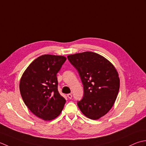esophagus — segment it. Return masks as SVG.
Wrapping results in <instances>:
<instances>
[{"mask_svg":"<svg viewBox=\"0 0 146 146\" xmlns=\"http://www.w3.org/2000/svg\"><path fill=\"white\" fill-rule=\"evenodd\" d=\"M67 97L69 98V99H71V98H72V94H67Z\"/></svg>","mask_w":146,"mask_h":146,"instance_id":"34e87169","label":"esophagus"}]
</instances>
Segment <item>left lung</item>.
I'll list each match as a JSON object with an SVG mask.
<instances>
[{"instance_id": "1", "label": "left lung", "mask_w": 146, "mask_h": 146, "mask_svg": "<svg viewBox=\"0 0 146 146\" xmlns=\"http://www.w3.org/2000/svg\"><path fill=\"white\" fill-rule=\"evenodd\" d=\"M78 71L84 86V96L77 105L86 117L98 120L110 110L117 99L120 78L114 65L92 52L67 56Z\"/></svg>"}]
</instances>
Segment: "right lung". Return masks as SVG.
I'll return each mask as SVG.
<instances>
[{
	"instance_id": "right-lung-1",
	"label": "right lung",
	"mask_w": 146,
	"mask_h": 146,
	"mask_svg": "<svg viewBox=\"0 0 146 146\" xmlns=\"http://www.w3.org/2000/svg\"><path fill=\"white\" fill-rule=\"evenodd\" d=\"M66 59L61 55H41L31 62L21 78L19 90L24 102L43 120L57 117L66 102L58 93L56 77Z\"/></svg>"
}]
</instances>
